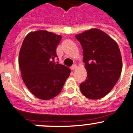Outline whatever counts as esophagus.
<instances>
[{
	"instance_id": "1",
	"label": "esophagus",
	"mask_w": 133,
	"mask_h": 133,
	"mask_svg": "<svg viewBox=\"0 0 133 133\" xmlns=\"http://www.w3.org/2000/svg\"><path fill=\"white\" fill-rule=\"evenodd\" d=\"M77 65H76V64H74V65H73L71 67V69L72 70H75V69L77 68Z\"/></svg>"
}]
</instances>
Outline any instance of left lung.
Instances as JSON below:
<instances>
[{"label":"left lung","instance_id":"left-lung-1","mask_svg":"<svg viewBox=\"0 0 133 133\" xmlns=\"http://www.w3.org/2000/svg\"><path fill=\"white\" fill-rule=\"evenodd\" d=\"M83 50L87 77L80 89L86 97L98 99L109 94L118 82L122 69V59L116 42L97 28L75 36Z\"/></svg>","mask_w":133,"mask_h":133}]
</instances>
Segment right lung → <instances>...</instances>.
<instances>
[{
	"instance_id": "add662e5",
	"label": "right lung",
	"mask_w": 133,
	"mask_h": 133,
	"mask_svg": "<svg viewBox=\"0 0 133 133\" xmlns=\"http://www.w3.org/2000/svg\"><path fill=\"white\" fill-rule=\"evenodd\" d=\"M62 36L47 30L31 32L24 38L19 55L22 78L33 95L49 100L58 95L71 70L54 63Z\"/></svg>"
}]
</instances>
